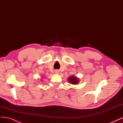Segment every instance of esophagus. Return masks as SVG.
I'll use <instances>...</instances> for the list:
<instances>
[{
	"label": "esophagus",
	"instance_id": "esophagus-1",
	"mask_svg": "<svg viewBox=\"0 0 123 123\" xmlns=\"http://www.w3.org/2000/svg\"><path fill=\"white\" fill-rule=\"evenodd\" d=\"M58 73H59V71H55V73L58 74Z\"/></svg>",
	"mask_w": 123,
	"mask_h": 123
}]
</instances>
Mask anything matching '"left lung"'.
<instances>
[{
	"label": "left lung",
	"instance_id": "left-lung-1",
	"mask_svg": "<svg viewBox=\"0 0 123 123\" xmlns=\"http://www.w3.org/2000/svg\"><path fill=\"white\" fill-rule=\"evenodd\" d=\"M69 81L71 83L73 84H77L79 82L78 78L77 77H74V76H71V77L69 78Z\"/></svg>",
	"mask_w": 123,
	"mask_h": 123
}]
</instances>
